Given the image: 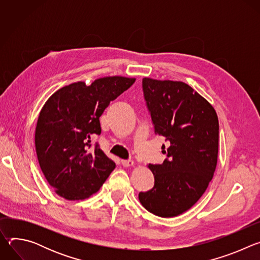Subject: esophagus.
Masks as SVG:
<instances>
[{"label": "esophagus", "mask_w": 260, "mask_h": 260, "mask_svg": "<svg viewBox=\"0 0 260 260\" xmlns=\"http://www.w3.org/2000/svg\"><path fill=\"white\" fill-rule=\"evenodd\" d=\"M121 165L125 168H128V167L134 166V161L133 160H121Z\"/></svg>", "instance_id": "34e87169"}]
</instances>
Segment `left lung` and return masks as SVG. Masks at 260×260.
Masks as SVG:
<instances>
[{"mask_svg":"<svg viewBox=\"0 0 260 260\" xmlns=\"http://www.w3.org/2000/svg\"><path fill=\"white\" fill-rule=\"evenodd\" d=\"M142 83L155 134L170 146L161 165L148 166L154 176V187L140 192L139 200L156 216L175 217L202 198L214 176L218 117L213 106L186 83L147 77Z\"/></svg>","mask_w":260,"mask_h":260,"instance_id":"1","label":"left lung"}]
</instances>
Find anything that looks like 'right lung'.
I'll use <instances>...</instances> for the list:
<instances>
[{"label": "right lung", "instance_id": "add662e5", "mask_svg": "<svg viewBox=\"0 0 260 260\" xmlns=\"http://www.w3.org/2000/svg\"><path fill=\"white\" fill-rule=\"evenodd\" d=\"M136 78L108 76L90 85L79 81L56 90L37 121L36 152L54 191L68 201L89 198L115 169L90 138L101 135L100 117L109 104L128 89Z\"/></svg>", "mask_w": 260, "mask_h": 260}]
</instances>
